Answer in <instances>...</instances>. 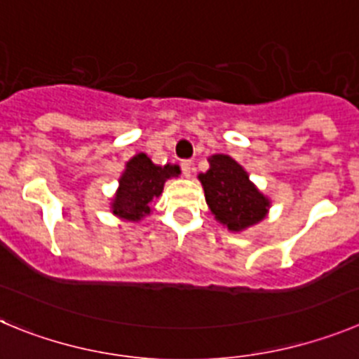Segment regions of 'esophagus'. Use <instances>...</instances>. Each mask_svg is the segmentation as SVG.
Listing matches in <instances>:
<instances>
[{
	"mask_svg": "<svg viewBox=\"0 0 359 359\" xmlns=\"http://www.w3.org/2000/svg\"><path fill=\"white\" fill-rule=\"evenodd\" d=\"M180 168H182L184 177H191V173H193V163H191V161H182V163H180Z\"/></svg>",
	"mask_w": 359,
	"mask_h": 359,
	"instance_id": "obj_1",
	"label": "esophagus"
}]
</instances>
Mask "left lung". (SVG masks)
I'll use <instances>...</instances> for the list:
<instances>
[{"mask_svg": "<svg viewBox=\"0 0 359 359\" xmlns=\"http://www.w3.org/2000/svg\"><path fill=\"white\" fill-rule=\"evenodd\" d=\"M208 161L209 170L198 173V180L216 222L231 232H241L263 222L270 198L248 179L245 168L225 154H215Z\"/></svg>", "mask_w": 359, "mask_h": 359, "instance_id": "left-lung-1", "label": "left lung"}]
</instances>
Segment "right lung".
Wrapping results in <instances>:
<instances>
[{
  "mask_svg": "<svg viewBox=\"0 0 359 359\" xmlns=\"http://www.w3.org/2000/svg\"><path fill=\"white\" fill-rule=\"evenodd\" d=\"M179 175L180 168L177 164L159 166L151 163L147 154H135L127 161L119 177V186L111 200L112 215L137 224L151 212V202L161 196L164 182Z\"/></svg>",
  "mask_w": 359,
  "mask_h": 359,
  "instance_id": "right-lung-1",
  "label": "right lung"
}]
</instances>
